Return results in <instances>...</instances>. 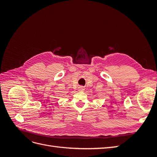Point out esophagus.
I'll return each instance as SVG.
<instances>
[{
    "label": "esophagus",
    "instance_id": "34e87169",
    "mask_svg": "<svg viewBox=\"0 0 157 157\" xmlns=\"http://www.w3.org/2000/svg\"><path fill=\"white\" fill-rule=\"evenodd\" d=\"M84 90L85 89L83 86H79L78 87V91H80V92H84Z\"/></svg>",
    "mask_w": 157,
    "mask_h": 157
}]
</instances>
